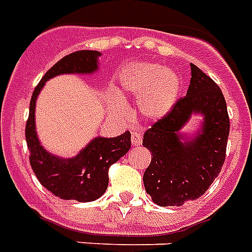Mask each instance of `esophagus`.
<instances>
[{
    "instance_id": "1",
    "label": "esophagus",
    "mask_w": 252,
    "mask_h": 252,
    "mask_svg": "<svg viewBox=\"0 0 252 252\" xmlns=\"http://www.w3.org/2000/svg\"><path fill=\"white\" fill-rule=\"evenodd\" d=\"M131 143H133L134 146H138V145H141V143H142V134L137 133V131H133V133H131Z\"/></svg>"
}]
</instances>
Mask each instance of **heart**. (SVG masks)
Wrapping results in <instances>:
<instances>
[{
	"instance_id": "obj_1",
	"label": "heart",
	"mask_w": 252,
	"mask_h": 252,
	"mask_svg": "<svg viewBox=\"0 0 252 252\" xmlns=\"http://www.w3.org/2000/svg\"><path fill=\"white\" fill-rule=\"evenodd\" d=\"M124 86L128 93L141 98V110L147 118L159 119L175 105L181 90V81L175 73L158 63L143 62L128 66L124 75ZM115 109H122L117 94L110 97Z\"/></svg>"
}]
</instances>
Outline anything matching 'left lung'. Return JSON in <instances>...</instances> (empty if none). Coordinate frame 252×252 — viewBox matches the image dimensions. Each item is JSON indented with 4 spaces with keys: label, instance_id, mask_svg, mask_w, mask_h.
<instances>
[{
    "label": "left lung",
    "instance_id": "1",
    "mask_svg": "<svg viewBox=\"0 0 252 252\" xmlns=\"http://www.w3.org/2000/svg\"><path fill=\"white\" fill-rule=\"evenodd\" d=\"M190 66L186 97L147 130L142 142L151 153L143 174L145 189L163 207L182 206L203 195L226 158L230 119L222 90L199 67ZM192 114L203 115L204 122L196 136L186 137L180 128Z\"/></svg>",
    "mask_w": 252,
    "mask_h": 252
}]
</instances>
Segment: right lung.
I'll list each match as a JSON object with an SVG mask.
<instances>
[{
    "label": "right lung",
    "instance_id": "add662e5",
    "mask_svg": "<svg viewBox=\"0 0 252 252\" xmlns=\"http://www.w3.org/2000/svg\"><path fill=\"white\" fill-rule=\"evenodd\" d=\"M99 56L101 53L95 50H79L65 56L47 70L30 101L25 128L30 166L39 183L61 199L92 202L103 195L109 185V167L131 146V134L125 131L114 138H94L75 157L61 158L45 150L37 137L35 101L45 82L60 74H92L98 70Z\"/></svg>",
    "mask_w": 252,
    "mask_h": 252
}]
</instances>
